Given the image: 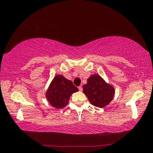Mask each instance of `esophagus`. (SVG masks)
Returning a JSON list of instances; mask_svg holds the SVG:
<instances>
[{
    "label": "esophagus",
    "instance_id": "1",
    "mask_svg": "<svg viewBox=\"0 0 153 153\" xmlns=\"http://www.w3.org/2000/svg\"><path fill=\"white\" fill-rule=\"evenodd\" d=\"M78 88H79V91H82V87L81 85L79 86Z\"/></svg>",
    "mask_w": 153,
    "mask_h": 153
}]
</instances>
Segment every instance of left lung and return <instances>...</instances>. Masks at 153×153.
I'll list each match as a JSON object with an SVG mask.
<instances>
[{"label":"left lung","mask_w":153,"mask_h":153,"mask_svg":"<svg viewBox=\"0 0 153 153\" xmlns=\"http://www.w3.org/2000/svg\"><path fill=\"white\" fill-rule=\"evenodd\" d=\"M83 94L92 105L103 108L110 104L114 95L113 86L104 81L99 74H92L82 86Z\"/></svg>","instance_id":"left-lung-1"}]
</instances>
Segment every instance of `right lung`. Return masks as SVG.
<instances>
[{"label":"right lung","instance_id":"obj_1","mask_svg":"<svg viewBox=\"0 0 153 153\" xmlns=\"http://www.w3.org/2000/svg\"><path fill=\"white\" fill-rule=\"evenodd\" d=\"M79 89L72 82L65 78L63 75L55 76L45 94L49 103L56 108H62L68 104L71 95L78 91Z\"/></svg>","mask_w":153,"mask_h":153}]
</instances>
